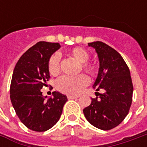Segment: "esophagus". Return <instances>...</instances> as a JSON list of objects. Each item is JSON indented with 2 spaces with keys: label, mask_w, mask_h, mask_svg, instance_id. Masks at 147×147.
Segmentation results:
<instances>
[{
  "label": "esophagus",
  "mask_w": 147,
  "mask_h": 147,
  "mask_svg": "<svg viewBox=\"0 0 147 147\" xmlns=\"http://www.w3.org/2000/svg\"><path fill=\"white\" fill-rule=\"evenodd\" d=\"M78 97L77 96H73V95H68L67 96V99H76Z\"/></svg>",
  "instance_id": "esophagus-1"
}]
</instances>
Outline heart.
Masks as SVG:
<instances>
[{"instance_id": "1", "label": "heart", "mask_w": 147, "mask_h": 147, "mask_svg": "<svg viewBox=\"0 0 147 147\" xmlns=\"http://www.w3.org/2000/svg\"><path fill=\"white\" fill-rule=\"evenodd\" d=\"M67 54L73 57L78 62H80V70L85 71L90 76H95L98 74V67L95 64L88 61L90 54L85 49L82 47H75L67 50ZM61 58L58 54L52 55L48 62V68L49 73L52 76H57L61 71ZM90 83L89 78L83 75H79L77 76H62L57 82V88L61 92L76 95L79 94L83 89Z\"/></svg>"}]
</instances>
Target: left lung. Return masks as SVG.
Segmentation results:
<instances>
[{
	"instance_id": "8db88e82",
	"label": "left lung",
	"mask_w": 147,
	"mask_h": 147,
	"mask_svg": "<svg viewBox=\"0 0 147 147\" xmlns=\"http://www.w3.org/2000/svg\"><path fill=\"white\" fill-rule=\"evenodd\" d=\"M95 49L99 71L93 87L97 98L83 109L86 119L99 129L110 130L118 126L128 114L132 102L133 85L130 70L121 55L102 42L88 43ZM99 96V97L97 96Z\"/></svg>"
}]
</instances>
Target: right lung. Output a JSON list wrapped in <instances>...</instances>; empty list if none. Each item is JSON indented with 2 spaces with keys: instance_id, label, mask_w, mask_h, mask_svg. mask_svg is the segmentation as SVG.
<instances>
[{
  "instance_id": "add662e5",
  "label": "right lung",
  "mask_w": 147,
  "mask_h": 147,
  "mask_svg": "<svg viewBox=\"0 0 147 147\" xmlns=\"http://www.w3.org/2000/svg\"><path fill=\"white\" fill-rule=\"evenodd\" d=\"M61 48L57 42H39L21 56L16 64L10 86V98L16 113L27 128L45 131L57 123L67 101L66 95L53 92L45 100L41 90L50 79L48 62Z\"/></svg>"
}]
</instances>
